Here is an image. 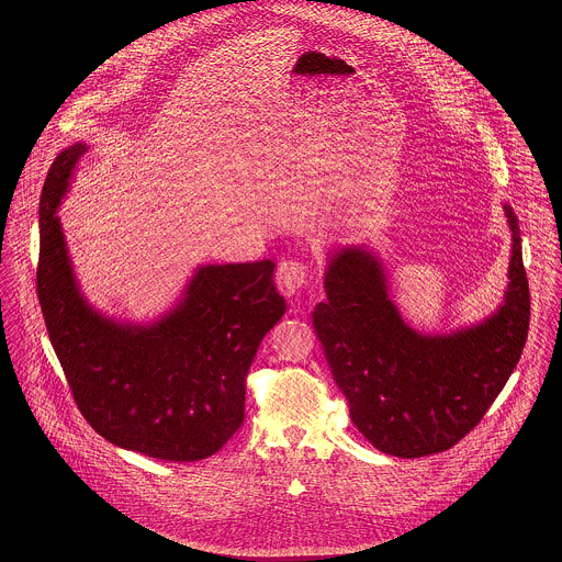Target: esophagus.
Wrapping results in <instances>:
<instances>
[{
	"mask_svg": "<svg viewBox=\"0 0 562 562\" xmlns=\"http://www.w3.org/2000/svg\"><path fill=\"white\" fill-rule=\"evenodd\" d=\"M307 277H310V270L303 261L285 259L277 268V288L283 296L294 299L301 292V288L307 283Z\"/></svg>",
	"mask_w": 562,
	"mask_h": 562,
	"instance_id": "1",
	"label": "esophagus"
}]
</instances>
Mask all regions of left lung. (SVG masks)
I'll return each mask as SVG.
<instances>
[{"mask_svg":"<svg viewBox=\"0 0 562 562\" xmlns=\"http://www.w3.org/2000/svg\"><path fill=\"white\" fill-rule=\"evenodd\" d=\"M504 210L513 232L504 303L452 335H422L402 321L383 263L366 248L328 255L314 328L352 424L376 450L402 459L450 450L513 374L528 339L530 290L517 216Z\"/></svg>","mask_w":562,"mask_h":562,"instance_id":"left-lung-1","label":"left lung"}]
</instances>
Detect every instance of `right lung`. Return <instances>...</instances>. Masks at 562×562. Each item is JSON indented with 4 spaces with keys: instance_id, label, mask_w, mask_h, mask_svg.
Masks as SVG:
<instances>
[{
    "instance_id": "1",
    "label": "right lung",
    "mask_w": 562,
    "mask_h": 562,
    "mask_svg": "<svg viewBox=\"0 0 562 562\" xmlns=\"http://www.w3.org/2000/svg\"><path fill=\"white\" fill-rule=\"evenodd\" d=\"M86 145L52 164L41 194L36 292L83 419L110 443L161 461L218 452L244 422L246 374L285 314L274 261L201 266L149 326L97 314L80 294L56 210Z\"/></svg>"
}]
</instances>
